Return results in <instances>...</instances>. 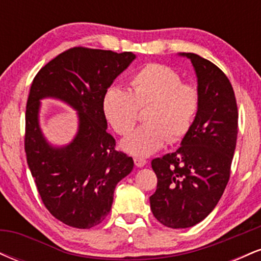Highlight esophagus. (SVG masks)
<instances>
[{
  "label": "esophagus",
  "instance_id": "1",
  "mask_svg": "<svg viewBox=\"0 0 261 261\" xmlns=\"http://www.w3.org/2000/svg\"><path fill=\"white\" fill-rule=\"evenodd\" d=\"M134 161H135V164H136L137 167H145L146 164H147V161L145 160V158H139V157H135L134 158Z\"/></svg>",
  "mask_w": 261,
  "mask_h": 261
}]
</instances>
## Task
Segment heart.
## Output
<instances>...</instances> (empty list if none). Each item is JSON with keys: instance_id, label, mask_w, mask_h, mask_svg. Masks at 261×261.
Segmentation results:
<instances>
[{"instance_id": "obj_1", "label": "heart", "mask_w": 261, "mask_h": 261, "mask_svg": "<svg viewBox=\"0 0 261 261\" xmlns=\"http://www.w3.org/2000/svg\"><path fill=\"white\" fill-rule=\"evenodd\" d=\"M130 91L110 87L104 93L101 108L108 124L125 136L139 120L140 109L145 125L121 142L130 154L145 157L169 141L179 142L190 131L200 108V92L193 83L167 65H145L130 77Z\"/></svg>"}]
</instances>
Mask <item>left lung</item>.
<instances>
[{"instance_id":"8db88e82","label":"left lung","mask_w":261,"mask_h":261,"mask_svg":"<svg viewBox=\"0 0 261 261\" xmlns=\"http://www.w3.org/2000/svg\"><path fill=\"white\" fill-rule=\"evenodd\" d=\"M180 55L195 68L200 108L180 147L151 163L157 175L152 214L169 228L195 226L216 207L229 180L238 134L236 95L226 74L196 54Z\"/></svg>"}]
</instances>
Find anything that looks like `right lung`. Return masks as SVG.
<instances>
[{"instance_id": "add662e5", "label": "right lung", "mask_w": 261, "mask_h": 261, "mask_svg": "<svg viewBox=\"0 0 261 261\" xmlns=\"http://www.w3.org/2000/svg\"><path fill=\"white\" fill-rule=\"evenodd\" d=\"M133 53L77 46L47 62L33 80L25 109L27 163L45 207L73 228L89 229L112 210L116 184L134 168L133 157L115 149L101 100ZM56 97L79 112L72 143L53 148L38 126L40 99Z\"/></svg>"}]
</instances>
